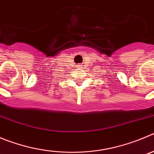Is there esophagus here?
<instances>
[{"label":"esophagus","instance_id":"esophagus-1","mask_svg":"<svg viewBox=\"0 0 154 154\" xmlns=\"http://www.w3.org/2000/svg\"><path fill=\"white\" fill-rule=\"evenodd\" d=\"M77 66H78V67H81V66H82V65H77Z\"/></svg>","mask_w":154,"mask_h":154}]
</instances>
